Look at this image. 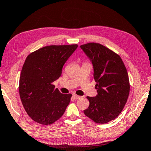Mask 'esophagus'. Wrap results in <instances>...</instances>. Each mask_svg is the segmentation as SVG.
Here are the masks:
<instances>
[{"instance_id":"obj_1","label":"esophagus","mask_w":151,"mask_h":151,"mask_svg":"<svg viewBox=\"0 0 151 151\" xmlns=\"http://www.w3.org/2000/svg\"><path fill=\"white\" fill-rule=\"evenodd\" d=\"M73 97L76 99H80L81 96H78V95H77V94H73Z\"/></svg>"}]
</instances>
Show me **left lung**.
Segmentation results:
<instances>
[{
  "label": "left lung",
  "instance_id": "obj_1",
  "mask_svg": "<svg viewBox=\"0 0 151 151\" xmlns=\"http://www.w3.org/2000/svg\"><path fill=\"white\" fill-rule=\"evenodd\" d=\"M80 48L93 65L97 89L96 96H87L90 105L83 113L97 124H106L121 113L127 101V69L119 55L101 44L90 42Z\"/></svg>",
  "mask_w": 151,
  "mask_h": 151
}]
</instances>
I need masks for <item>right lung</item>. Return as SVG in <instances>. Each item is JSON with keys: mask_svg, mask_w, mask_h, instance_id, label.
I'll return each mask as SVG.
<instances>
[{"mask_svg": "<svg viewBox=\"0 0 151 151\" xmlns=\"http://www.w3.org/2000/svg\"><path fill=\"white\" fill-rule=\"evenodd\" d=\"M78 45H50L27 57L19 78V95L23 106L34 122L50 125L61 117L71 94H62L52 83L61 76L65 63Z\"/></svg>", "mask_w": 151, "mask_h": 151, "instance_id": "add662e5", "label": "right lung"}]
</instances>
